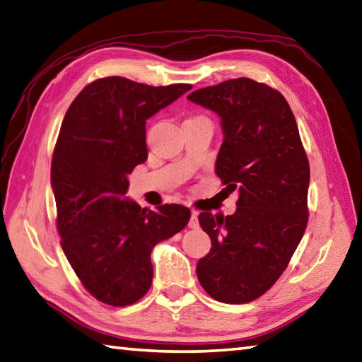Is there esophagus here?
<instances>
[{
    "mask_svg": "<svg viewBox=\"0 0 362 362\" xmlns=\"http://www.w3.org/2000/svg\"><path fill=\"white\" fill-rule=\"evenodd\" d=\"M189 228H190V229H198V228H199V221H198V212H197V211H192L190 220H189Z\"/></svg>",
    "mask_w": 362,
    "mask_h": 362,
    "instance_id": "esophagus-1",
    "label": "esophagus"
}]
</instances>
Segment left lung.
I'll return each mask as SVG.
<instances>
[{
	"instance_id": "obj_1",
	"label": "left lung",
	"mask_w": 362,
	"mask_h": 362,
	"mask_svg": "<svg viewBox=\"0 0 362 362\" xmlns=\"http://www.w3.org/2000/svg\"><path fill=\"white\" fill-rule=\"evenodd\" d=\"M187 99L221 117L215 172L240 194L234 215L199 214L212 247L197 276L215 300L252 302L282 276L307 229L310 164L299 128L282 94L247 77Z\"/></svg>"
}]
</instances>
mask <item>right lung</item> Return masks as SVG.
<instances>
[{
    "mask_svg": "<svg viewBox=\"0 0 362 362\" xmlns=\"http://www.w3.org/2000/svg\"><path fill=\"white\" fill-rule=\"evenodd\" d=\"M190 88L98 78L78 93L62 122L51 165L60 245L85 290L111 307L146 296L151 249L189 223L186 206L153 212L124 195L128 175L147 159L146 120Z\"/></svg>",
    "mask_w": 362,
    "mask_h": 362,
    "instance_id": "right-lung-1",
    "label": "right lung"
}]
</instances>
